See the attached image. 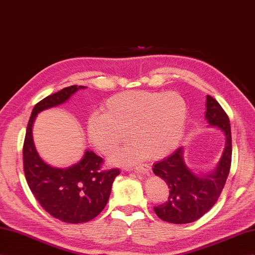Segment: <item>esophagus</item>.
<instances>
[{"mask_svg":"<svg viewBox=\"0 0 255 255\" xmlns=\"http://www.w3.org/2000/svg\"><path fill=\"white\" fill-rule=\"evenodd\" d=\"M130 170H134L135 173H139V174H148L151 167L148 166V165L146 164H142V165H139V166H136L134 168H129Z\"/></svg>","mask_w":255,"mask_h":255,"instance_id":"34e87169","label":"esophagus"}]
</instances>
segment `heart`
<instances>
[{
	"label": "heart",
	"instance_id": "obj_1",
	"mask_svg": "<svg viewBox=\"0 0 255 255\" xmlns=\"http://www.w3.org/2000/svg\"><path fill=\"white\" fill-rule=\"evenodd\" d=\"M188 106L177 92L128 91L109 98L102 113L87 121L93 146L108 154L127 140L133 143L109 156L112 164L132 165L148 155L160 159L175 150L182 139Z\"/></svg>",
	"mask_w": 255,
	"mask_h": 255
}]
</instances>
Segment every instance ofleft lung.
<instances>
[{"label": "left lung", "instance_id": "obj_1", "mask_svg": "<svg viewBox=\"0 0 255 255\" xmlns=\"http://www.w3.org/2000/svg\"><path fill=\"white\" fill-rule=\"evenodd\" d=\"M205 119L209 127L222 130L225 136L224 150L215 169L197 174L185 163L183 147L153 165V173L169 189L167 201L153 207L163 221L175 224L196 221L216 204L224 188L232 160L231 126L228 115L210 95L206 98Z\"/></svg>", "mask_w": 255, "mask_h": 255}]
</instances>
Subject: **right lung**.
<instances>
[{
  "label": "right lung",
  "instance_id": "add662e5",
  "mask_svg": "<svg viewBox=\"0 0 255 255\" xmlns=\"http://www.w3.org/2000/svg\"><path fill=\"white\" fill-rule=\"evenodd\" d=\"M84 86H71L47 96L34 106L23 143V168L26 182L40 206L66 223H84L105 208L119 169L102 170V157L87 149L81 160L70 167H53L38 154L32 128L36 116L64 104Z\"/></svg>",
  "mask_w": 255,
  "mask_h": 255
}]
</instances>
